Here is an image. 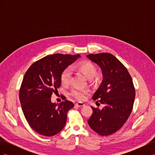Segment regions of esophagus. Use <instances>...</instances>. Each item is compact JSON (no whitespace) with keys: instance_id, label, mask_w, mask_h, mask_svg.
I'll return each instance as SVG.
<instances>
[{"instance_id":"obj_1","label":"esophagus","mask_w":155,"mask_h":155,"mask_svg":"<svg viewBox=\"0 0 155 155\" xmlns=\"http://www.w3.org/2000/svg\"><path fill=\"white\" fill-rule=\"evenodd\" d=\"M76 105L79 107H81L85 106V104H83V102H78L76 104Z\"/></svg>"}]
</instances>
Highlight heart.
Masks as SVG:
<instances>
[{
	"instance_id": "obj_1",
	"label": "heart",
	"mask_w": 155,
	"mask_h": 155,
	"mask_svg": "<svg viewBox=\"0 0 155 155\" xmlns=\"http://www.w3.org/2000/svg\"><path fill=\"white\" fill-rule=\"evenodd\" d=\"M79 70L85 75L88 79H91L95 77L97 73L96 67L91 62H84L78 66ZM72 75V70L70 68H67L63 70L61 76V81L64 85H67L69 83L70 77ZM88 94V91L81 88H74L71 92V95L76 98L77 100H82L86 97Z\"/></svg>"
}]
</instances>
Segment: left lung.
Here are the masks:
<instances>
[{
  "mask_svg": "<svg viewBox=\"0 0 155 155\" xmlns=\"http://www.w3.org/2000/svg\"><path fill=\"white\" fill-rule=\"evenodd\" d=\"M87 58L101 70L103 79L92 99L104 105L102 109L91 106L92 114L88 120L90 127L101 136H108L121 129L133 110L135 90L127 70L109 53L89 54Z\"/></svg>",
  "mask_w": 155,
  "mask_h": 155,
  "instance_id": "left-lung-1",
  "label": "left lung"
}]
</instances>
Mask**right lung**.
Segmentation results:
<instances>
[{
	"label": "right lung",
	"mask_w": 155,
	"mask_h": 155,
	"mask_svg": "<svg viewBox=\"0 0 155 155\" xmlns=\"http://www.w3.org/2000/svg\"><path fill=\"white\" fill-rule=\"evenodd\" d=\"M79 58V54L47 55L32 64L26 72L19 99L26 121L37 133L52 137L64 128L67 112L74 105L67 100L57 105L50 98L61 85L63 70Z\"/></svg>",
	"instance_id": "add662e5"
}]
</instances>
